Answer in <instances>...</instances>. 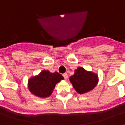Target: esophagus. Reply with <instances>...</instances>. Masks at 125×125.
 <instances>
[{"label": "esophagus", "mask_w": 125, "mask_h": 125, "mask_svg": "<svg viewBox=\"0 0 125 125\" xmlns=\"http://www.w3.org/2000/svg\"><path fill=\"white\" fill-rule=\"evenodd\" d=\"M63 76L64 77V78H65V80H67V79H68V75L67 74V73H63Z\"/></svg>", "instance_id": "34e87169"}]
</instances>
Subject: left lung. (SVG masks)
I'll return each instance as SVG.
<instances>
[{
  "instance_id": "8db88e82",
  "label": "left lung",
  "mask_w": 125,
  "mask_h": 125,
  "mask_svg": "<svg viewBox=\"0 0 125 125\" xmlns=\"http://www.w3.org/2000/svg\"><path fill=\"white\" fill-rule=\"evenodd\" d=\"M70 81L76 92L82 94L94 89L98 84V77L96 73L79 67L70 78Z\"/></svg>"
}]
</instances>
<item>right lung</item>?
I'll use <instances>...</instances> for the list:
<instances>
[{
    "instance_id": "obj_1",
    "label": "right lung",
    "mask_w": 125,
    "mask_h": 125,
    "mask_svg": "<svg viewBox=\"0 0 125 125\" xmlns=\"http://www.w3.org/2000/svg\"><path fill=\"white\" fill-rule=\"evenodd\" d=\"M63 79L58 72L51 73L48 70H43L39 75L29 80V90L36 96L47 98L52 94L56 84Z\"/></svg>"
}]
</instances>
